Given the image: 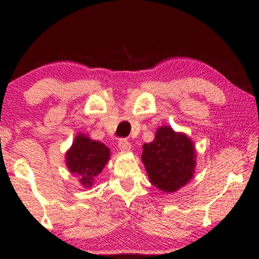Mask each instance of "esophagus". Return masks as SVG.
<instances>
[{
    "instance_id": "1",
    "label": "esophagus",
    "mask_w": 259,
    "mask_h": 259,
    "mask_svg": "<svg viewBox=\"0 0 259 259\" xmlns=\"http://www.w3.org/2000/svg\"><path fill=\"white\" fill-rule=\"evenodd\" d=\"M118 147L119 149L122 150V152H128V150L132 148V147H131V143L127 139H120V140L118 141Z\"/></svg>"
}]
</instances>
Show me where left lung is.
Segmentation results:
<instances>
[{"label":"left lung","mask_w":259,"mask_h":259,"mask_svg":"<svg viewBox=\"0 0 259 259\" xmlns=\"http://www.w3.org/2000/svg\"><path fill=\"white\" fill-rule=\"evenodd\" d=\"M141 160L150 183L161 191L174 192L191 181L196 166V149L184 133L169 126L157 128L153 142L142 146Z\"/></svg>","instance_id":"8db88e82"}]
</instances>
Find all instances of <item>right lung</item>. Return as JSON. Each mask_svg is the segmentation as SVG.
Returning a JSON list of instances; mask_svg holds the SVG:
<instances>
[{
  "label": "right lung",
  "instance_id": "1",
  "mask_svg": "<svg viewBox=\"0 0 259 259\" xmlns=\"http://www.w3.org/2000/svg\"><path fill=\"white\" fill-rule=\"evenodd\" d=\"M110 160V149L104 143L91 140L84 134H77L66 154V164L85 188L93 185L95 177L102 172Z\"/></svg>",
  "mask_w": 259,
  "mask_h": 259
}]
</instances>
